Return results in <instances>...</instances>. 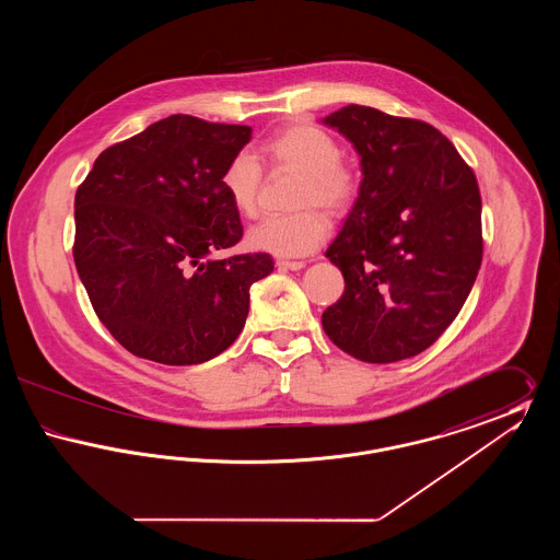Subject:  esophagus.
I'll return each instance as SVG.
<instances>
[{"instance_id": "1", "label": "esophagus", "mask_w": 560, "mask_h": 560, "mask_svg": "<svg viewBox=\"0 0 560 560\" xmlns=\"http://www.w3.org/2000/svg\"><path fill=\"white\" fill-rule=\"evenodd\" d=\"M277 267L288 268V270H302L306 267V262H302V260H279Z\"/></svg>"}]
</instances>
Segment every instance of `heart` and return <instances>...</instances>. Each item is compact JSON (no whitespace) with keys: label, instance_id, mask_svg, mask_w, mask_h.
Instances as JSON below:
<instances>
[{"label":"heart","instance_id":"b5f03b06","mask_svg":"<svg viewBox=\"0 0 560 560\" xmlns=\"http://www.w3.org/2000/svg\"><path fill=\"white\" fill-rule=\"evenodd\" d=\"M260 155L277 165L302 172L298 208L319 206L325 212L348 210L357 197L359 178L342 158L338 140L313 124H295L260 144ZM262 165L252 151H237L222 170L220 185L233 208L252 215L258 206ZM329 235V224L317 210L292 215H265L247 231L249 247L272 256L313 254Z\"/></svg>","mask_w":560,"mask_h":560}]
</instances>
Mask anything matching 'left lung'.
<instances>
[{
    "mask_svg": "<svg viewBox=\"0 0 560 560\" xmlns=\"http://www.w3.org/2000/svg\"><path fill=\"white\" fill-rule=\"evenodd\" d=\"M361 158L359 197L325 256L345 293L329 340L368 363L420 354L452 325L482 260L475 172L427 121L348 105L323 119Z\"/></svg>",
    "mask_w": 560,
    "mask_h": 560,
    "instance_id": "1",
    "label": "left lung"
}]
</instances>
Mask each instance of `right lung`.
<instances>
[{"mask_svg":"<svg viewBox=\"0 0 560 560\" xmlns=\"http://www.w3.org/2000/svg\"><path fill=\"white\" fill-rule=\"evenodd\" d=\"M249 126L170 115L108 147L75 195L73 258L110 336L136 357L197 365L231 347L268 254L213 258L240 243L220 185Z\"/></svg>","mask_w":560,"mask_h":560,"instance_id":"obj_1","label":"right lung"}]
</instances>
